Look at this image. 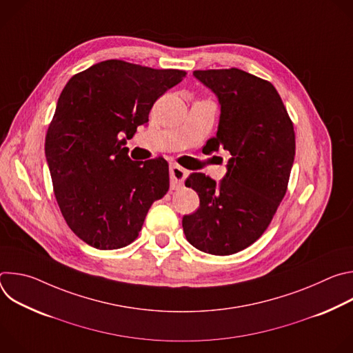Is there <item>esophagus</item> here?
I'll return each mask as SVG.
<instances>
[{
  "instance_id": "esophagus-1",
  "label": "esophagus",
  "mask_w": 353,
  "mask_h": 353,
  "mask_svg": "<svg viewBox=\"0 0 353 353\" xmlns=\"http://www.w3.org/2000/svg\"><path fill=\"white\" fill-rule=\"evenodd\" d=\"M188 172L185 169H183L179 165H172L170 166V185L173 190L180 188L184 183V180L187 179Z\"/></svg>"
}]
</instances>
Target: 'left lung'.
Here are the masks:
<instances>
[{"instance_id":"obj_1","label":"left lung","mask_w":353,"mask_h":353,"mask_svg":"<svg viewBox=\"0 0 353 353\" xmlns=\"http://www.w3.org/2000/svg\"><path fill=\"white\" fill-rule=\"evenodd\" d=\"M219 100L221 117L210 148L229 150L216 183L192 173L199 208L183 216L185 239L214 256H229L261 237L283 199L296 152L293 123L274 85L239 68L194 71ZM208 145V143H207Z\"/></svg>"}]
</instances>
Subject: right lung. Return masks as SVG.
I'll list each match as a JSON object with an SVG mask.
<instances>
[{
    "instance_id": "obj_1",
    "label": "right lung",
    "mask_w": 353,
    "mask_h": 353,
    "mask_svg": "<svg viewBox=\"0 0 353 353\" xmlns=\"http://www.w3.org/2000/svg\"><path fill=\"white\" fill-rule=\"evenodd\" d=\"M185 74L108 60L64 86L44 152L60 211L86 244L99 250L131 244L150 205L168 192V162L131 161L125 143Z\"/></svg>"
}]
</instances>
